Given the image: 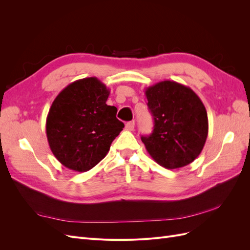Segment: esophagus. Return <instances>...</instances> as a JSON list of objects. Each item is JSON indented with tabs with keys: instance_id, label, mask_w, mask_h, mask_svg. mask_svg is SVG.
Masks as SVG:
<instances>
[{
	"instance_id": "esophagus-1",
	"label": "esophagus",
	"mask_w": 250,
	"mask_h": 250,
	"mask_svg": "<svg viewBox=\"0 0 250 250\" xmlns=\"http://www.w3.org/2000/svg\"><path fill=\"white\" fill-rule=\"evenodd\" d=\"M125 128H126V130H128V131H132L134 129V121H131V122H128L125 125Z\"/></svg>"
}]
</instances>
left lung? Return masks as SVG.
Masks as SVG:
<instances>
[{
  "instance_id": "1",
  "label": "left lung",
  "mask_w": 250,
  "mask_h": 250,
  "mask_svg": "<svg viewBox=\"0 0 250 250\" xmlns=\"http://www.w3.org/2000/svg\"><path fill=\"white\" fill-rule=\"evenodd\" d=\"M148 107L154 120L153 132L142 137L148 153L167 169L194 162L208 133L207 109L192 88L165 80L146 88Z\"/></svg>"
}]
</instances>
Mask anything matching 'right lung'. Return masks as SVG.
Returning <instances> with one entry per match:
<instances>
[{
	"label": "right lung",
	"mask_w": 250,
	"mask_h": 250,
	"mask_svg": "<svg viewBox=\"0 0 250 250\" xmlns=\"http://www.w3.org/2000/svg\"><path fill=\"white\" fill-rule=\"evenodd\" d=\"M109 89L96 77L74 81L53 101L46 122L50 149L64 167L94 168L108 153L124 124L117 107L106 104Z\"/></svg>",
	"instance_id": "1"
}]
</instances>
